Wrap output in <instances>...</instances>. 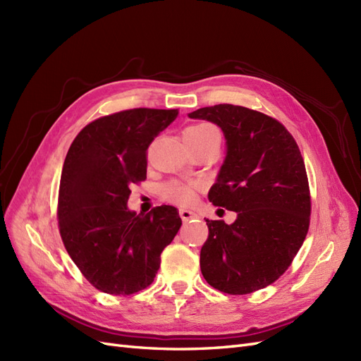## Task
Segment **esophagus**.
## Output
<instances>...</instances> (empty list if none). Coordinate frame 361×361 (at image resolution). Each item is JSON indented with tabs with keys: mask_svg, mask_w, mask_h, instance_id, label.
<instances>
[{
	"mask_svg": "<svg viewBox=\"0 0 361 361\" xmlns=\"http://www.w3.org/2000/svg\"><path fill=\"white\" fill-rule=\"evenodd\" d=\"M179 215H180V218H182V221H188V220H191V218L197 216L194 212H191V211H188V209H179Z\"/></svg>",
	"mask_w": 361,
	"mask_h": 361,
	"instance_id": "obj_1",
	"label": "esophagus"
}]
</instances>
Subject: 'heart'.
<instances>
[{
    "mask_svg": "<svg viewBox=\"0 0 361 361\" xmlns=\"http://www.w3.org/2000/svg\"><path fill=\"white\" fill-rule=\"evenodd\" d=\"M218 137L216 129L207 123H199L188 126L183 130V140L192 141V143H199ZM199 191V183L195 182H180V180H171L162 187V199L170 203L179 204V206H190L194 203L195 195Z\"/></svg>",
    "mask_w": 361,
    "mask_h": 361,
    "instance_id": "obj_1",
    "label": "heart"
}]
</instances>
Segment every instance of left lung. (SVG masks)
Wrapping results in <instances>:
<instances>
[{
	"instance_id": "8db88e82",
	"label": "left lung",
	"mask_w": 361,
	"mask_h": 361,
	"mask_svg": "<svg viewBox=\"0 0 361 361\" xmlns=\"http://www.w3.org/2000/svg\"><path fill=\"white\" fill-rule=\"evenodd\" d=\"M188 116L224 133L227 155L207 197L238 214L233 224L206 220L202 274L224 293L264 289L290 267L309 232L312 200L300 147L279 120L245 106L220 104Z\"/></svg>"
}]
</instances>
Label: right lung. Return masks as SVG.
I'll use <instances>...</instances> for the list:
<instances>
[{
    "label": "right lung",
    "instance_id": "1",
    "mask_svg": "<svg viewBox=\"0 0 361 361\" xmlns=\"http://www.w3.org/2000/svg\"><path fill=\"white\" fill-rule=\"evenodd\" d=\"M178 110L133 108L93 120L69 147L59 191V228L71 259L92 286L130 295L152 285L161 253L182 224L174 206L128 209L133 183L147 173V147Z\"/></svg>",
    "mask_w": 361,
    "mask_h": 361
}]
</instances>
